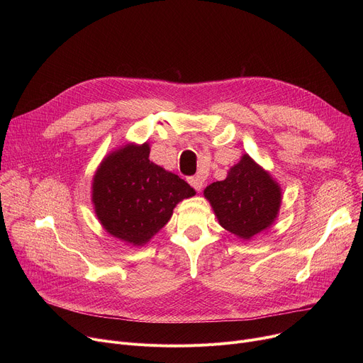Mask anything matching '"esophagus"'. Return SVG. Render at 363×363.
<instances>
[{"label": "esophagus", "instance_id": "34e87169", "mask_svg": "<svg viewBox=\"0 0 363 363\" xmlns=\"http://www.w3.org/2000/svg\"><path fill=\"white\" fill-rule=\"evenodd\" d=\"M188 182H189V185H191L196 189V191H201V188H203V178L201 177L188 178Z\"/></svg>", "mask_w": 363, "mask_h": 363}]
</instances>
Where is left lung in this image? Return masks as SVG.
Wrapping results in <instances>:
<instances>
[{"label":"left lung","instance_id":"obj_1","mask_svg":"<svg viewBox=\"0 0 363 363\" xmlns=\"http://www.w3.org/2000/svg\"><path fill=\"white\" fill-rule=\"evenodd\" d=\"M222 228L242 240L268 230L281 206V186L249 155L234 164L223 181L204 189Z\"/></svg>","mask_w":363,"mask_h":363}]
</instances>
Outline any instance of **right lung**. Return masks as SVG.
<instances>
[{
    "mask_svg": "<svg viewBox=\"0 0 363 363\" xmlns=\"http://www.w3.org/2000/svg\"><path fill=\"white\" fill-rule=\"evenodd\" d=\"M148 157V143L126 144L110 152L92 179L95 215L110 235L132 245L148 242L169 222L175 206L196 194Z\"/></svg>",
    "mask_w": 363,
    "mask_h": 363,
    "instance_id": "add662e5",
    "label": "right lung"
}]
</instances>
